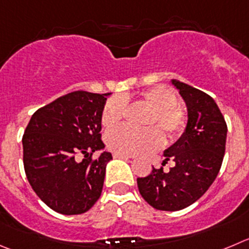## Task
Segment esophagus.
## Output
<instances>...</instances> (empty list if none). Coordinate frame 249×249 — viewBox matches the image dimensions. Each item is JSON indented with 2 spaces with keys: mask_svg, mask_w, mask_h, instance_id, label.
<instances>
[{
  "mask_svg": "<svg viewBox=\"0 0 249 249\" xmlns=\"http://www.w3.org/2000/svg\"><path fill=\"white\" fill-rule=\"evenodd\" d=\"M114 159H122V160H129V159H132V156H130V155H124V153H113Z\"/></svg>",
  "mask_w": 249,
  "mask_h": 249,
  "instance_id": "34e87169",
  "label": "esophagus"
}]
</instances>
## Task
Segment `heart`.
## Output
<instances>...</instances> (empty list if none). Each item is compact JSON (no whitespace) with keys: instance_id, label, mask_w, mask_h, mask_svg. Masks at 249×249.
<instances>
[{"instance_id":"heart-1","label":"heart","mask_w":249,"mask_h":249,"mask_svg":"<svg viewBox=\"0 0 249 249\" xmlns=\"http://www.w3.org/2000/svg\"><path fill=\"white\" fill-rule=\"evenodd\" d=\"M140 99L150 107L145 120V129L120 126L107 135V145L111 151L124 155H143L163 145V134L171 141L177 140L187 126V115L177 106L176 93L166 86H156L141 93ZM127 98L114 96L104 104L102 124L106 127L117 126L126 109Z\"/></svg>"}]
</instances>
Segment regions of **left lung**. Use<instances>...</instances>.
<instances>
[{
    "instance_id": "8db88e82",
    "label": "left lung",
    "mask_w": 249,
    "mask_h": 249,
    "mask_svg": "<svg viewBox=\"0 0 249 249\" xmlns=\"http://www.w3.org/2000/svg\"><path fill=\"white\" fill-rule=\"evenodd\" d=\"M172 85L188 110L185 131L163 153V164L172 160L176 166L168 172L152 168L148 176L138 178L141 196L163 211L182 210L205 194L221 168L227 136L224 115L209 94L178 80Z\"/></svg>"
}]
</instances>
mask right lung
<instances>
[{"instance_id":"1","label":"right lung","mask_w":249,"mask_h":249,"mask_svg":"<svg viewBox=\"0 0 249 249\" xmlns=\"http://www.w3.org/2000/svg\"><path fill=\"white\" fill-rule=\"evenodd\" d=\"M110 93L75 90L38 109L23 135L28 182L50 209L64 215L89 210L103 189L110 152L101 139L102 110ZM84 160L78 161L77 155Z\"/></svg>"}]
</instances>
